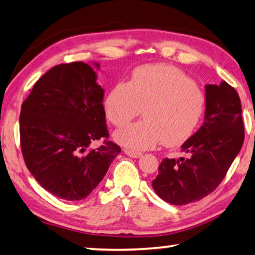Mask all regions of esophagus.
I'll return each instance as SVG.
<instances>
[{
	"instance_id": "obj_1",
	"label": "esophagus",
	"mask_w": 255,
	"mask_h": 255,
	"mask_svg": "<svg viewBox=\"0 0 255 255\" xmlns=\"http://www.w3.org/2000/svg\"><path fill=\"white\" fill-rule=\"evenodd\" d=\"M125 153H126L127 155H129V157L131 158H138L142 155V152H138V151H134V150H129V149H125Z\"/></svg>"
}]
</instances>
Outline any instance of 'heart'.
Masks as SVG:
<instances>
[{"instance_id": "b5f03b06", "label": "heart", "mask_w": 255, "mask_h": 255, "mask_svg": "<svg viewBox=\"0 0 255 255\" xmlns=\"http://www.w3.org/2000/svg\"><path fill=\"white\" fill-rule=\"evenodd\" d=\"M105 113L124 127L144 113L145 119L116 132V139L134 150L159 143L176 146L198 127L206 109L203 89L176 67L145 65L132 72L129 82H119L105 98Z\"/></svg>"}]
</instances>
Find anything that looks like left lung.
I'll use <instances>...</instances> for the list:
<instances>
[{
    "mask_svg": "<svg viewBox=\"0 0 255 255\" xmlns=\"http://www.w3.org/2000/svg\"><path fill=\"white\" fill-rule=\"evenodd\" d=\"M241 100L229 83L206 85L203 126L183 145L185 157L166 158L152 181L157 195L172 205L203 199L219 187L244 143Z\"/></svg>",
    "mask_w": 255,
    "mask_h": 255,
    "instance_id": "8db88e82",
    "label": "left lung"
}]
</instances>
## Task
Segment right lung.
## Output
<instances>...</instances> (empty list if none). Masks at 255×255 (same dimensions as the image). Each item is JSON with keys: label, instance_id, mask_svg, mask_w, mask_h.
I'll return each instance as SVG.
<instances>
[{"label": "right lung", "instance_id": "add662e5", "mask_svg": "<svg viewBox=\"0 0 255 255\" xmlns=\"http://www.w3.org/2000/svg\"><path fill=\"white\" fill-rule=\"evenodd\" d=\"M103 96L93 67L74 62L49 70L22 102L19 132L25 165L58 198L88 197L120 153L108 139ZM101 139L100 148L89 150Z\"/></svg>", "mask_w": 255, "mask_h": 255}]
</instances>
